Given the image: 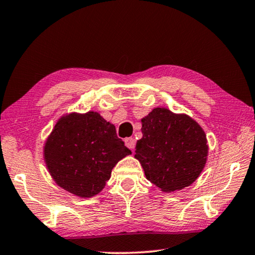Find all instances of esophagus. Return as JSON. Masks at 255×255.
Instances as JSON below:
<instances>
[{"mask_svg": "<svg viewBox=\"0 0 255 255\" xmlns=\"http://www.w3.org/2000/svg\"><path fill=\"white\" fill-rule=\"evenodd\" d=\"M126 145L128 147L133 149L135 147V139L133 137H128L126 138Z\"/></svg>", "mask_w": 255, "mask_h": 255, "instance_id": "34e87169", "label": "esophagus"}]
</instances>
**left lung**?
Instances as JSON below:
<instances>
[{
    "mask_svg": "<svg viewBox=\"0 0 255 255\" xmlns=\"http://www.w3.org/2000/svg\"><path fill=\"white\" fill-rule=\"evenodd\" d=\"M143 137L135 158L146 178L164 193L188 187L204 169L208 145L204 129L187 114L155 108L142 119Z\"/></svg>",
    "mask_w": 255,
    "mask_h": 255,
    "instance_id": "obj_1",
    "label": "left lung"
}]
</instances>
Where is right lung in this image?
Segmentation results:
<instances>
[{
    "label": "right lung",
    "mask_w": 255,
    "mask_h": 255,
    "mask_svg": "<svg viewBox=\"0 0 255 255\" xmlns=\"http://www.w3.org/2000/svg\"><path fill=\"white\" fill-rule=\"evenodd\" d=\"M129 154L116 127L93 111L61 117L44 146L45 163L55 183L82 198L100 193L114 166Z\"/></svg>",
    "instance_id": "add662e5"
}]
</instances>
